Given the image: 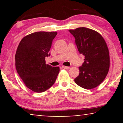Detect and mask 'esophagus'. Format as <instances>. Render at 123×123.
Wrapping results in <instances>:
<instances>
[{"instance_id":"1","label":"esophagus","mask_w":123,"mask_h":123,"mask_svg":"<svg viewBox=\"0 0 123 123\" xmlns=\"http://www.w3.org/2000/svg\"><path fill=\"white\" fill-rule=\"evenodd\" d=\"M62 68H64V69H69V67L62 66Z\"/></svg>"}]
</instances>
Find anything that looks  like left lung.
Masks as SVG:
<instances>
[{
    "label": "left lung",
    "instance_id": "8db88e82",
    "mask_svg": "<svg viewBox=\"0 0 123 123\" xmlns=\"http://www.w3.org/2000/svg\"><path fill=\"white\" fill-rule=\"evenodd\" d=\"M74 37L80 54L85 56L84 62L79 67L80 74L74 79L82 88L92 89L103 82L110 67V56L106 43L97 32L86 27L69 30Z\"/></svg>",
    "mask_w": 123,
    "mask_h": 123
}]
</instances>
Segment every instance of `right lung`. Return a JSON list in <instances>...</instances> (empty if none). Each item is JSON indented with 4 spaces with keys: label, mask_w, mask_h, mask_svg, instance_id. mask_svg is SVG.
<instances>
[{
    "label": "right lung",
    "mask_w": 123,
    "mask_h": 123,
    "mask_svg": "<svg viewBox=\"0 0 123 123\" xmlns=\"http://www.w3.org/2000/svg\"><path fill=\"white\" fill-rule=\"evenodd\" d=\"M56 32H36L23 37L15 55L16 68L26 86L35 92H43L56 80L59 67L46 64Z\"/></svg>",
    "instance_id": "right-lung-1"
}]
</instances>
